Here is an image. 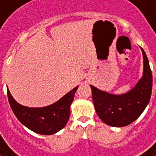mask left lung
<instances>
[{"label":"left lung","instance_id":"8db88e82","mask_svg":"<svg viewBox=\"0 0 156 156\" xmlns=\"http://www.w3.org/2000/svg\"><path fill=\"white\" fill-rule=\"evenodd\" d=\"M143 55V75L129 93L115 95L99 90L94 86L93 102L100 119L112 127L127 126L140 116L149 102L152 93L153 77L146 53Z\"/></svg>","mask_w":156,"mask_h":156}]
</instances>
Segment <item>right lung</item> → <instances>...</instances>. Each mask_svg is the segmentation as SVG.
Returning a JSON list of instances; mask_svg holds the SVG:
<instances>
[{"label":"right lung","instance_id":"obj_1","mask_svg":"<svg viewBox=\"0 0 156 156\" xmlns=\"http://www.w3.org/2000/svg\"><path fill=\"white\" fill-rule=\"evenodd\" d=\"M77 88L75 87L58 101L43 108L24 107L15 101L9 89L7 93L10 107L17 119L34 133L48 135L62 129L69 122L70 105Z\"/></svg>","mask_w":156,"mask_h":156}]
</instances>
